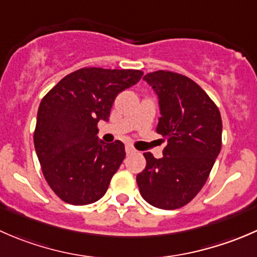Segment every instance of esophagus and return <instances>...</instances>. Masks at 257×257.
I'll return each mask as SVG.
<instances>
[{"mask_svg": "<svg viewBox=\"0 0 257 257\" xmlns=\"http://www.w3.org/2000/svg\"><path fill=\"white\" fill-rule=\"evenodd\" d=\"M136 152V149H134L132 145H125V153L126 154H132V153Z\"/></svg>", "mask_w": 257, "mask_h": 257, "instance_id": "obj_1", "label": "esophagus"}]
</instances>
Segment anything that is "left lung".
<instances>
[{
  "label": "left lung",
  "mask_w": 257,
  "mask_h": 257,
  "mask_svg": "<svg viewBox=\"0 0 257 257\" xmlns=\"http://www.w3.org/2000/svg\"><path fill=\"white\" fill-rule=\"evenodd\" d=\"M143 79L158 95L162 116L157 133L168 144L160 159L144 153L147 165L137 184L150 205L179 209L208 180L221 149V115L200 85L183 74L157 71Z\"/></svg>",
  "instance_id": "left-lung-1"
}]
</instances>
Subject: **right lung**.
Listing matches in <instances>:
<instances>
[{
	"label": "right lung",
	"instance_id": "right-lung-1",
	"mask_svg": "<svg viewBox=\"0 0 257 257\" xmlns=\"http://www.w3.org/2000/svg\"><path fill=\"white\" fill-rule=\"evenodd\" d=\"M137 69L80 68L41 100L35 149L48 185L72 205L99 200L125 158L120 141H99L98 121L109 120L114 99L141 80Z\"/></svg>",
	"mask_w": 257,
	"mask_h": 257
}]
</instances>
